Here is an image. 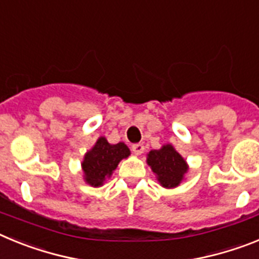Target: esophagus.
<instances>
[{"mask_svg":"<svg viewBox=\"0 0 259 259\" xmlns=\"http://www.w3.org/2000/svg\"><path fill=\"white\" fill-rule=\"evenodd\" d=\"M143 152H144L143 144H134V145H132V153H134L135 155L143 154Z\"/></svg>","mask_w":259,"mask_h":259,"instance_id":"1","label":"esophagus"}]
</instances>
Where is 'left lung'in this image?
<instances>
[{
  "instance_id": "8db88e82",
  "label": "left lung",
  "mask_w": 259,
  "mask_h": 259,
  "mask_svg": "<svg viewBox=\"0 0 259 259\" xmlns=\"http://www.w3.org/2000/svg\"><path fill=\"white\" fill-rule=\"evenodd\" d=\"M146 163L155 174L158 183L166 189L179 187L189 170L187 161L172 144H164L161 149L150 150L146 154Z\"/></svg>"
}]
</instances>
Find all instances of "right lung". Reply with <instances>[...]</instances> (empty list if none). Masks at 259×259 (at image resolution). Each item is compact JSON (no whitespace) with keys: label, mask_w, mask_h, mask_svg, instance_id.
Returning a JSON list of instances; mask_svg holds the SVG:
<instances>
[{"label":"right lung","mask_w":259,"mask_h":259,"mask_svg":"<svg viewBox=\"0 0 259 259\" xmlns=\"http://www.w3.org/2000/svg\"><path fill=\"white\" fill-rule=\"evenodd\" d=\"M131 150L124 143L110 144L106 137H98L92 149L84 154L81 162L83 179L93 188L102 187L113 175L119 162L130 157Z\"/></svg>","instance_id":"1"}]
</instances>
